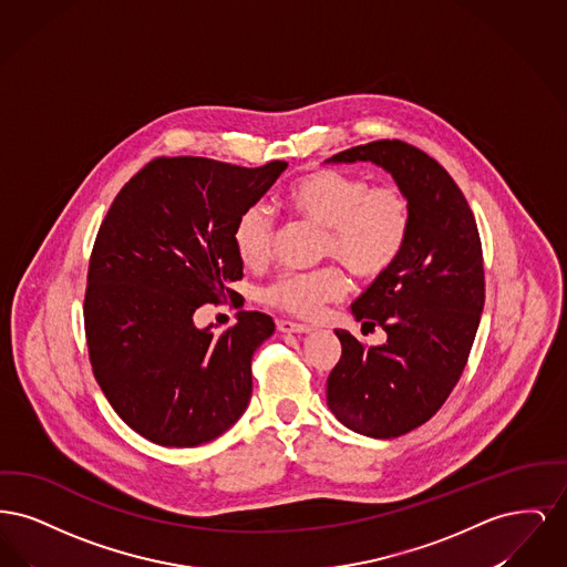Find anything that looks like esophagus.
<instances>
[{
  "instance_id": "1",
  "label": "esophagus",
  "mask_w": 567,
  "mask_h": 567,
  "mask_svg": "<svg viewBox=\"0 0 567 567\" xmlns=\"http://www.w3.org/2000/svg\"><path fill=\"white\" fill-rule=\"evenodd\" d=\"M276 327L282 333H310V331H315V327H310V324L291 323V321H278Z\"/></svg>"
}]
</instances>
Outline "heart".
Returning <instances> with one entry per match:
<instances>
[{"label": "heart", "mask_w": 567, "mask_h": 567, "mask_svg": "<svg viewBox=\"0 0 567 567\" xmlns=\"http://www.w3.org/2000/svg\"><path fill=\"white\" fill-rule=\"evenodd\" d=\"M285 208L299 220L324 229L323 257L342 264L354 278L372 282L391 270L404 252L412 229V204L400 185H372L363 176L317 167L303 172L282 193ZM276 225L264 206L238 216L234 246L243 264L264 266L271 255ZM349 278L338 268L282 271L264 287L261 299L301 319H315L338 301Z\"/></svg>", "instance_id": "obj_1"}]
</instances>
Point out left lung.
I'll return each instance as SVG.
<instances>
[{"instance_id": "8db88e82", "label": "left lung", "mask_w": 567, "mask_h": 567, "mask_svg": "<svg viewBox=\"0 0 567 567\" xmlns=\"http://www.w3.org/2000/svg\"><path fill=\"white\" fill-rule=\"evenodd\" d=\"M329 162L377 163L412 204L402 257L351 306L357 321L386 331V342L365 347L336 329L342 357L327 378L338 421L370 437H398L427 423L463 374L485 306L481 234L451 174L408 142H368Z\"/></svg>"}]
</instances>
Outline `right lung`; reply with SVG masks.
<instances>
[{
    "label": "right lung",
    "instance_id": "add662e5",
    "mask_svg": "<svg viewBox=\"0 0 567 567\" xmlns=\"http://www.w3.org/2000/svg\"><path fill=\"white\" fill-rule=\"evenodd\" d=\"M285 167L157 157L100 225L82 306L89 361L114 412L155 444L210 442L248 405L250 359L274 333L271 317L243 310L215 333L193 315L238 296L227 287L244 276L236 220Z\"/></svg>",
    "mask_w": 567,
    "mask_h": 567
}]
</instances>
